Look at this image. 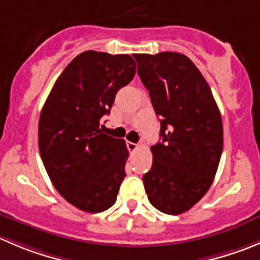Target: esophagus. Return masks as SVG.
Wrapping results in <instances>:
<instances>
[{
    "label": "esophagus",
    "mask_w": 260,
    "mask_h": 260,
    "mask_svg": "<svg viewBox=\"0 0 260 260\" xmlns=\"http://www.w3.org/2000/svg\"><path fill=\"white\" fill-rule=\"evenodd\" d=\"M127 148L129 150V152H135L136 150H138V145L133 142H127Z\"/></svg>",
    "instance_id": "1"
}]
</instances>
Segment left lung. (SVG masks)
I'll return each instance as SVG.
<instances>
[{
  "mask_svg": "<svg viewBox=\"0 0 260 260\" xmlns=\"http://www.w3.org/2000/svg\"><path fill=\"white\" fill-rule=\"evenodd\" d=\"M137 74L160 118L162 141L151 147L143 175L156 210L179 215L207 193L220 164L223 129L220 110L200 70L175 52L135 54Z\"/></svg>",
  "mask_w": 260,
  "mask_h": 260,
  "instance_id": "obj_1",
  "label": "left lung"
}]
</instances>
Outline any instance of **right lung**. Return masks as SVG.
Masks as SVG:
<instances>
[{
    "label": "right lung",
    "mask_w": 260,
    "mask_h": 260,
    "mask_svg": "<svg viewBox=\"0 0 260 260\" xmlns=\"http://www.w3.org/2000/svg\"><path fill=\"white\" fill-rule=\"evenodd\" d=\"M135 74L131 55L86 50L60 74L40 113L38 143L45 170L58 193L85 212H103L117 201L129 152L124 140L99 125Z\"/></svg>",
    "instance_id": "1"
}]
</instances>
